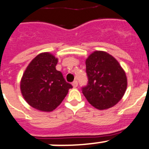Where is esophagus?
<instances>
[{"mask_svg":"<svg viewBox=\"0 0 149 149\" xmlns=\"http://www.w3.org/2000/svg\"><path fill=\"white\" fill-rule=\"evenodd\" d=\"M72 85H73V88H76L78 86V82H77V81H74V82L72 83Z\"/></svg>","mask_w":149,"mask_h":149,"instance_id":"esophagus-1","label":"esophagus"}]
</instances>
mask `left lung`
I'll return each mask as SVG.
<instances>
[{
    "label": "left lung",
    "instance_id": "1",
    "mask_svg": "<svg viewBox=\"0 0 149 149\" xmlns=\"http://www.w3.org/2000/svg\"><path fill=\"white\" fill-rule=\"evenodd\" d=\"M88 84L82 93L90 104L98 109L115 106L123 97L127 80L125 70L113 56L95 51L85 61Z\"/></svg>",
    "mask_w": 149,
    "mask_h": 149
}]
</instances>
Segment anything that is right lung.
Returning <instances> with one entry per match:
<instances>
[{"label":"right lung","instance_id":"add662e5","mask_svg":"<svg viewBox=\"0 0 149 149\" xmlns=\"http://www.w3.org/2000/svg\"><path fill=\"white\" fill-rule=\"evenodd\" d=\"M58 58L49 52L39 54L23 73L20 88L23 97L33 108L51 112L60 105L73 86L55 68Z\"/></svg>","mask_w":149,"mask_h":149}]
</instances>
